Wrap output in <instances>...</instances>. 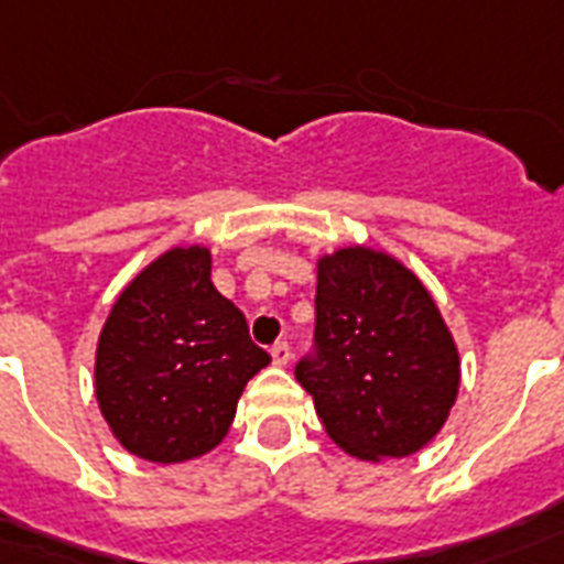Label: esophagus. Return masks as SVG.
<instances>
[{
  "instance_id": "esophagus-1",
  "label": "esophagus",
  "mask_w": 564,
  "mask_h": 564,
  "mask_svg": "<svg viewBox=\"0 0 564 564\" xmlns=\"http://www.w3.org/2000/svg\"><path fill=\"white\" fill-rule=\"evenodd\" d=\"M270 356H273V365H276V368H285L288 361H291V347H288L285 341L276 344V347L270 350Z\"/></svg>"
}]
</instances>
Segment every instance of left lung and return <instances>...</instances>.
<instances>
[{
	"label": "left lung",
	"instance_id": "1",
	"mask_svg": "<svg viewBox=\"0 0 564 564\" xmlns=\"http://www.w3.org/2000/svg\"><path fill=\"white\" fill-rule=\"evenodd\" d=\"M317 268V359L296 365L323 430L359 462L421 453L462 386L459 347L438 305L391 252L338 247Z\"/></svg>",
	"mask_w": 564,
	"mask_h": 564
}]
</instances>
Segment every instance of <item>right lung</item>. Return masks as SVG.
I'll list each match as a JSON object with an SVG mask.
<instances>
[{
    "mask_svg": "<svg viewBox=\"0 0 564 564\" xmlns=\"http://www.w3.org/2000/svg\"><path fill=\"white\" fill-rule=\"evenodd\" d=\"M270 356L214 288L212 250L170 247L117 294L96 341L94 394L108 430L155 465L212 453Z\"/></svg>",
    "mask_w": 564,
    "mask_h": 564,
    "instance_id": "obj_1",
    "label": "right lung"
}]
</instances>
